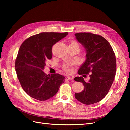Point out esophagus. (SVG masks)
I'll use <instances>...</instances> for the list:
<instances>
[{"instance_id":"obj_1","label":"esophagus","mask_w":130,"mask_h":130,"mask_svg":"<svg viewBox=\"0 0 130 130\" xmlns=\"http://www.w3.org/2000/svg\"><path fill=\"white\" fill-rule=\"evenodd\" d=\"M66 79L67 80H73V78L72 77H69L68 76V77H67Z\"/></svg>"}]
</instances>
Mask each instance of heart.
Returning <instances> with one entry per match:
<instances>
[{
  "label": "heart",
  "mask_w": 130,
  "mask_h": 130,
  "mask_svg": "<svg viewBox=\"0 0 130 130\" xmlns=\"http://www.w3.org/2000/svg\"><path fill=\"white\" fill-rule=\"evenodd\" d=\"M72 43V44H77L78 45V43L76 42V41H73L71 42V43ZM75 64V63H73L72 64V65H66V66H64L63 67V69L64 71H66V72L67 73H70L73 72V65Z\"/></svg>",
  "instance_id": "obj_1"
}]
</instances>
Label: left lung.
<instances>
[{
    "label": "left lung",
    "mask_w": 130,
    "mask_h": 130,
    "mask_svg": "<svg viewBox=\"0 0 130 130\" xmlns=\"http://www.w3.org/2000/svg\"><path fill=\"white\" fill-rule=\"evenodd\" d=\"M77 41L86 50V60L78 74L89 75L90 79L76 77L74 80L84 84V90L75 93V97L82 104L90 105L100 101L106 96L115 80L116 59L109 43L99 35L90 32L75 34Z\"/></svg>",
    "instance_id": "1"
}]
</instances>
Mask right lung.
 Returning a JSON list of instances; mask_svg holds the SVG:
<instances>
[{
	"label": "right lung",
	"mask_w": 130,
	"mask_h": 130,
	"mask_svg": "<svg viewBox=\"0 0 130 130\" xmlns=\"http://www.w3.org/2000/svg\"><path fill=\"white\" fill-rule=\"evenodd\" d=\"M68 32H42L29 37L20 46L15 62V72L23 90L34 99L44 101L57 93L65 77L46 75L43 71L52 57V46Z\"/></svg>",
	"instance_id": "obj_1"
}]
</instances>
